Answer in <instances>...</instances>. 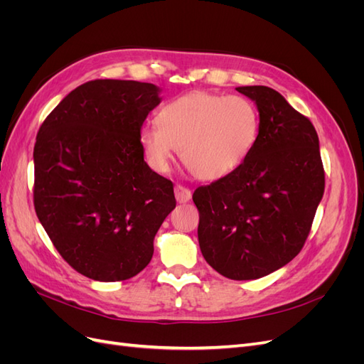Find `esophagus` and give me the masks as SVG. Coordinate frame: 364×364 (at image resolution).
Instances as JSON below:
<instances>
[{
	"label": "esophagus",
	"mask_w": 364,
	"mask_h": 364,
	"mask_svg": "<svg viewBox=\"0 0 364 364\" xmlns=\"http://www.w3.org/2000/svg\"><path fill=\"white\" fill-rule=\"evenodd\" d=\"M174 196H176V200H178L179 203H186L191 199V191L188 188H185V186H182V185H176Z\"/></svg>",
	"instance_id": "obj_1"
}]
</instances>
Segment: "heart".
Here are the masks:
<instances>
[{
	"label": "heart",
	"instance_id": "obj_1",
	"mask_svg": "<svg viewBox=\"0 0 364 364\" xmlns=\"http://www.w3.org/2000/svg\"><path fill=\"white\" fill-rule=\"evenodd\" d=\"M261 134L258 107L249 98L196 91L164 105L158 126L139 130L153 170L165 173L176 150L196 178L217 181L252 155Z\"/></svg>",
	"mask_w": 364,
	"mask_h": 364
}]
</instances>
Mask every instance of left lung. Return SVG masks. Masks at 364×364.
I'll return each instance as SVG.
<instances>
[{"label":"left lung","instance_id":"left-lung-1","mask_svg":"<svg viewBox=\"0 0 364 364\" xmlns=\"http://www.w3.org/2000/svg\"><path fill=\"white\" fill-rule=\"evenodd\" d=\"M255 102L261 134L238 170L193 194L206 262L235 281L284 267L305 245L325 191L311 121L267 86H238Z\"/></svg>","mask_w":364,"mask_h":364}]
</instances>
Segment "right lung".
<instances>
[{"label": "right lung", "mask_w": 364, "mask_h": 364, "mask_svg": "<svg viewBox=\"0 0 364 364\" xmlns=\"http://www.w3.org/2000/svg\"><path fill=\"white\" fill-rule=\"evenodd\" d=\"M159 92L135 80L86 82L38 132L36 215L62 258L94 281H124L144 269L176 206L171 181L149 167L139 142Z\"/></svg>", "instance_id": "add662e5"}]
</instances>
